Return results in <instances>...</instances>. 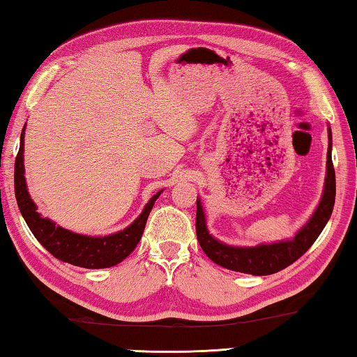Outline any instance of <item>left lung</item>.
<instances>
[{
  "label": "left lung",
  "mask_w": 357,
  "mask_h": 357,
  "mask_svg": "<svg viewBox=\"0 0 357 357\" xmlns=\"http://www.w3.org/2000/svg\"><path fill=\"white\" fill-rule=\"evenodd\" d=\"M332 137L329 129V151H328V174H326V185L323 200L317 208L309 223L296 234L293 241L277 243L258 247H231L215 241L206 229L204 214L200 200H197V239L203 252L213 259L215 264L223 268L245 273L253 275H269L288 268L296 259L301 258L310 249L317 238L321 234L326 223L331 219L332 209L335 203V170L332 164Z\"/></svg>",
  "instance_id": "1"
}]
</instances>
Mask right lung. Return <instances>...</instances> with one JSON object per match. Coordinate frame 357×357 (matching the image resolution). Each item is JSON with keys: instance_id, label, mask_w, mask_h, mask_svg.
I'll use <instances>...</instances> for the list:
<instances>
[{"instance_id": "1", "label": "right lung", "mask_w": 357, "mask_h": 357, "mask_svg": "<svg viewBox=\"0 0 357 357\" xmlns=\"http://www.w3.org/2000/svg\"><path fill=\"white\" fill-rule=\"evenodd\" d=\"M23 132L25 130H22L19 154L15 157L14 189L20 213L36 239L55 258L86 269L110 268V266L118 264L126 257H129L132 250L137 247L138 241L142 239L148 215L160 192H157L151 198L140 217L130 227L116 234H112V236L89 238L56 227L52 220L44 219L39 213H36L38 208L29 198V193L26 190L25 176H23V173H25V167H23V137L25 135H23Z\"/></svg>"}]
</instances>
